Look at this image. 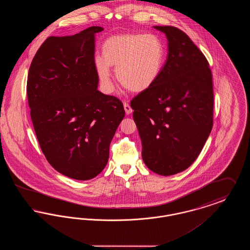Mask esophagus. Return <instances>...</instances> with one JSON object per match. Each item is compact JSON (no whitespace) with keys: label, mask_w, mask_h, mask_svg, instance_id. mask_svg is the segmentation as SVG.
Masks as SVG:
<instances>
[{"label":"esophagus","mask_w":250,"mask_h":250,"mask_svg":"<svg viewBox=\"0 0 250 250\" xmlns=\"http://www.w3.org/2000/svg\"><path fill=\"white\" fill-rule=\"evenodd\" d=\"M124 107H125V110L126 115H129L131 112L133 111V109L131 108L130 105H129L127 102H124Z\"/></svg>","instance_id":"obj_1"}]
</instances>
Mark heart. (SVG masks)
I'll use <instances>...</instances> for the list:
<instances>
[{
	"instance_id": "obj_1",
	"label": "heart",
	"mask_w": 250,
	"mask_h": 250,
	"mask_svg": "<svg viewBox=\"0 0 250 250\" xmlns=\"http://www.w3.org/2000/svg\"><path fill=\"white\" fill-rule=\"evenodd\" d=\"M102 56L95 59L99 81L107 93L113 91L110 67L121 84L133 93H143L157 82L165 62V47L153 34L109 36L102 44Z\"/></svg>"
}]
</instances>
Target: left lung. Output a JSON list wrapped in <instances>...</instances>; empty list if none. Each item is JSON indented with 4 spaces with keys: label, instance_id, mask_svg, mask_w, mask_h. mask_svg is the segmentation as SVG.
<instances>
[{
    "label": "left lung",
    "instance_id": "obj_1",
    "mask_svg": "<svg viewBox=\"0 0 250 250\" xmlns=\"http://www.w3.org/2000/svg\"><path fill=\"white\" fill-rule=\"evenodd\" d=\"M167 39V57L157 82L131 101L143 145V162L163 176L196 160L213 127L212 72L183 31L154 26Z\"/></svg>",
    "mask_w": 250,
    "mask_h": 250
}]
</instances>
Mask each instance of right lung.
Returning <instances> with one entry per match:
<instances>
[{
  "mask_svg": "<svg viewBox=\"0 0 250 250\" xmlns=\"http://www.w3.org/2000/svg\"><path fill=\"white\" fill-rule=\"evenodd\" d=\"M102 31L92 26L48 37L28 73V103L41 150L58 172L75 180H90L104 169L125 117L119 99L97 90L95 36Z\"/></svg>",
  "mask_w": 250,
  "mask_h": 250,
  "instance_id": "add662e5",
  "label": "right lung"
}]
</instances>
